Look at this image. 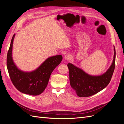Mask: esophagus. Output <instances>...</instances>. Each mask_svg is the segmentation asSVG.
I'll list each match as a JSON object with an SVG mask.
<instances>
[{
	"label": "esophagus",
	"instance_id": "1",
	"mask_svg": "<svg viewBox=\"0 0 124 124\" xmlns=\"http://www.w3.org/2000/svg\"><path fill=\"white\" fill-rule=\"evenodd\" d=\"M71 57V55L70 54H66L65 57H64V59L65 60H67V61H68V60H70V58Z\"/></svg>",
	"mask_w": 124,
	"mask_h": 124
}]
</instances>
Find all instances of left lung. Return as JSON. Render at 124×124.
<instances>
[{
  "label": "left lung",
  "mask_w": 124,
  "mask_h": 124,
  "mask_svg": "<svg viewBox=\"0 0 124 124\" xmlns=\"http://www.w3.org/2000/svg\"><path fill=\"white\" fill-rule=\"evenodd\" d=\"M114 51V58L111 66L101 76H92L72 63H69L67 65L69 71L70 85L78 97H87L95 95L109 84L115 66V47Z\"/></svg>",
  "instance_id": "1"
}]
</instances>
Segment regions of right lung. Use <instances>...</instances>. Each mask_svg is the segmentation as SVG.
Returning <instances> with one entry per match:
<instances>
[{"label": "right lung", "instance_id": "1", "mask_svg": "<svg viewBox=\"0 0 124 124\" xmlns=\"http://www.w3.org/2000/svg\"><path fill=\"white\" fill-rule=\"evenodd\" d=\"M14 36L15 34L11 40L7 57V66L10 79L15 87L21 93L32 96L39 95L46 87L52 72L62 61V56L50 57L36 70L30 72H24L17 68L12 59Z\"/></svg>", "mask_w": 124, "mask_h": 124}]
</instances>
